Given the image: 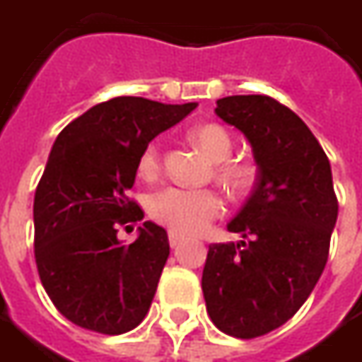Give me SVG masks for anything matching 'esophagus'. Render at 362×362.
Listing matches in <instances>:
<instances>
[{
  "label": "esophagus",
  "mask_w": 362,
  "mask_h": 362,
  "mask_svg": "<svg viewBox=\"0 0 362 362\" xmlns=\"http://www.w3.org/2000/svg\"><path fill=\"white\" fill-rule=\"evenodd\" d=\"M182 241H184V235L176 233V231H168V243H170V247H176Z\"/></svg>",
  "instance_id": "34e87169"
}]
</instances>
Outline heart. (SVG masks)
I'll return each instance as SVG.
<instances>
[{"mask_svg": "<svg viewBox=\"0 0 362 362\" xmlns=\"http://www.w3.org/2000/svg\"><path fill=\"white\" fill-rule=\"evenodd\" d=\"M189 139L216 160V174L225 186L233 192L249 188L255 170L249 163L229 158L233 151L231 135L217 123L198 125L189 131ZM163 164V145L155 139L139 156L137 170L143 178H155ZM225 202L217 189L182 188L168 186L155 192L148 199V214L164 227L176 233H199L219 216H223Z\"/></svg>", "mask_w": 362, "mask_h": 362, "instance_id": "1", "label": "heart"}]
</instances>
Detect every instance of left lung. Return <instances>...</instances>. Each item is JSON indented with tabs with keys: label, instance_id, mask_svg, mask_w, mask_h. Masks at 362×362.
Segmentation results:
<instances>
[{
	"label": "left lung",
	"instance_id": "left-lung-1",
	"mask_svg": "<svg viewBox=\"0 0 362 362\" xmlns=\"http://www.w3.org/2000/svg\"><path fill=\"white\" fill-rule=\"evenodd\" d=\"M216 113L249 139L259 176L227 225L247 241L209 245L202 290L217 329L255 339L284 325L312 294L339 204L329 158L290 107L269 95H229Z\"/></svg>",
	"mask_w": 362,
	"mask_h": 362
}]
</instances>
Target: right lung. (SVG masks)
I'll use <instances>...</instances> for the list:
<instances>
[{
	"label": "right lung",
	"instance_id": "right-lung-1",
	"mask_svg": "<svg viewBox=\"0 0 362 362\" xmlns=\"http://www.w3.org/2000/svg\"><path fill=\"white\" fill-rule=\"evenodd\" d=\"M196 103L121 95L68 123L35 192V262L57 310L78 327L119 335L145 320L170 255L163 227L145 221L137 241L117 231L143 219L127 192L139 156Z\"/></svg>",
	"mask_w": 362,
	"mask_h": 362
}]
</instances>
